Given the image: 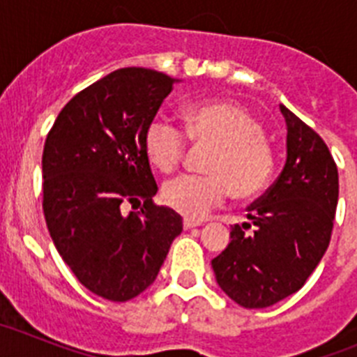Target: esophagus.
<instances>
[{
  "label": "esophagus",
  "mask_w": 357,
  "mask_h": 357,
  "mask_svg": "<svg viewBox=\"0 0 357 357\" xmlns=\"http://www.w3.org/2000/svg\"><path fill=\"white\" fill-rule=\"evenodd\" d=\"M182 225H184V229H193V227H200L202 222L200 220H193V218H184Z\"/></svg>",
  "instance_id": "34e87169"
}]
</instances>
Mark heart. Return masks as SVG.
Listing matches in <instances>:
<instances>
[{
	"label": "heart",
	"instance_id": "obj_1",
	"mask_svg": "<svg viewBox=\"0 0 357 357\" xmlns=\"http://www.w3.org/2000/svg\"><path fill=\"white\" fill-rule=\"evenodd\" d=\"M185 134L166 119H153L144 132L148 160L169 173L182 162L188 139L213 148L204 176L181 175L162 185V202L188 218L206 216L229 193L254 200L266 191L275 172V150L250 110L232 102H206L184 110Z\"/></svg>",
	"mask_w": 357,
	"mask_h": 357
}]
</instances>
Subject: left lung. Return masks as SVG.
<instances>
[{
    "instance_id": "1",
    "label": "left lung",
    "mask_w": 357,
    "mask_h": 357,
    "mask_svg": "<svg viewBox=\"0 0 357 357\" xmlns=\"http://www.w3.org/2000/svg\"><path fill=\"white\" fill-rule=\"evenodd\" d=\"M280 112L288 127L284 169L213 259L220 288L248 309L277 304L304 286L329 247L338 206V168L326 141L284 105Z\"/></svg>"
}]
</instances>
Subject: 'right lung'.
Listing matches in <instances>:
<instances>
[{
  "instance_id": "add662e5",
  "label": "right lung",
  "mask_w": 357,
  "mask_h": 357,
  "mask_svg": "<svg viewBox=\"0 0 357 357\" xmlns=\"http://www.w3.org/2000/svg\"><path fill=\"white\" fill-rule=\"evenodd\" d=\"M175 78L121 68L69 100L43 151L50 236L89 291L127 302L155 280L182 218L153 204L157 184L144 132ZM142 206L124 214V207Z\"/></svg>"
}]
</instances>
